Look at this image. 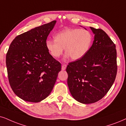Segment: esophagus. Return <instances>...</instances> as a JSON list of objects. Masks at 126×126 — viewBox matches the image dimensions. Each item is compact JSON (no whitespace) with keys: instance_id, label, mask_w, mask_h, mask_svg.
Listing matches in <instances>:
<instances>
[{"instance_id":"esophagus-1","label":"esophagus","mask_w":126,"mask_h":126,"mask_svg":"<svg viewBox=\"0 0 126 126\" xmlns=\"http://www.w3.org/2000/svg\"><path fill=\"white\" fill-rule=\"evenodd\" d=\"M67 67V65L66 64H62V69L63 70H64L65 69H66Z\"/></svg>"}]
</instances>
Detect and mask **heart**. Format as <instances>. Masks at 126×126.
<instances>
[{"label":"heart","instance_id":"b5f03b06","mask_svg":"<svg viewBox=\"0 0 126 126\" xmlns=\"http://www.w3.org/2000/svg\"><path fill=\"white\" fill-rule=\"evenodd\" d=\"M55 39H47L46 47L53 58H58L64 51L66 56H70L73 60L82 58L90 50L92 42V35L85 29H66L58 33Z\"/></svg>","mask_w":126,"mask_h":126}]
</instances>
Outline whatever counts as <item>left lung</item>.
I'll return each mask as SVG.
<instances>
[{"instance_id": "1", "label": "left lung", "mask_w": 126, "mask_h": 126, "mask_svg": "<svg viewBox=\"0 0 126 126\" xmlns=\"http://www.w3.org/2000/svg\"><path fill=\"white\" fill-rule=\"evenodd\" d=\"M90 28L95 35L90 50L66 68L70 92L76 101L84 104L96 102L107 94L117 70L115 44L102 30Z\"/></svg>"}]
</instances>
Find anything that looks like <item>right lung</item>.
Masks as SVG:
<instances>
[{
    "instance_id": "right-lung-1",
    "label": "right lung",
    "mask_w": 126,
    "mask_h": 126,
    "mask_svg": "<svg viewBox=\"0 0 126 126\" xmlns=\"http://www.w3.org/2000/svg\"><path fill=\"white\" fill-rule=\"evenodd\" d=\"M56 21L17 36L6 54L9 81L16 95L24 101L39 102L53 90L61 64L46 47Z\"/></svg>"
}]
</instances>
